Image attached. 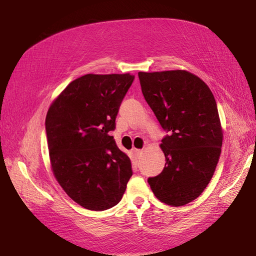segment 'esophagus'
<instances>
[{
    "instance_id": "34e87169",
    "label": "esophagus",
    "mask_w": 256,
    "mask_h": 256,
    "mask_svg": "<svg viewBox=\"0 0 256 256\" xmlns=\"http://www.w3.org/2000/svg\"><path fill=\"white\" fill-rule=\"evenodd\" d=\"M134 154H136V157H141V154H143V150H134Z\"/></svg>"
}]
</instances>
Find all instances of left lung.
<instances>
[{
  "instance_id": "1",
  "label": "left lung",
  "mask_w": 256,
  "mask_h": 256,
  "mask_svg": "<svg viewBox=\"0 0 256 256\" xmlns=\"http://www.w3.org/2000/svg\"><path fill=\"white\" fill-rule=\"evenodd\" d=\"M143 96L168 134L161 140L164 171L150 177L156 198L182 206L207 187L219 162L222 129L212 90L184 70L138 72Z\"/></svg>"
}]
</instances>
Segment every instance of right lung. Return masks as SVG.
Masks as SVG:
<instances>
[{
  "label": "right lung",
  "instance_id": "right-lung-1",
  "mask_svg": "<svg viewBox=\"0 0 256 256\" xmlns=\"http://www.w3.org/2000/svg\"><path fill=\"white\" fill-rule=\"evenodd\" d=\"M134 74H85L60 92L46 118L53 174L68 196L90 210L118 204L132 176L115 144L120 104Z\"/></svg>",
  "mask_w": 256,
  "mask_h": 256
}]
</instances>
